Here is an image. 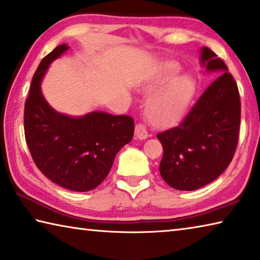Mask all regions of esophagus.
I'll use <instances>...</instances> for the list:
<instances>
[{"label":"esophagus","mask_w":260,"mask_h":260,"mask_svg":"<svg viewBox=\"0 0 260 260\" xmlns=\"http://www.w3.org/2000/svg\"><path fill=\"white\" fill-rule=\"evenodd\" d=\"M135 137L140 140H143V139H147L149 137V134H148L146 126L143 125L141 122H138L137 125H135Z\"/></svg>","instance_id":"1"}]
</instances>
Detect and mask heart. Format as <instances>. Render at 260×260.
Returning a JSON list of instances; mask_svg holds the SVG:
<instances>
[{
  "label": "heart",
  "instance_id": "obj_1",
  "mask_svg": "<svg viewBox=\"0 0 260 260\" xmlns=\"http://www.w3.org/2000/svg\"><path fill=\"white\" fill-rule=\"evenodd\" d=\"M179 69V66L176 62H168L159 69L152 81L147 85L146 90L151 92L169 82L148 103L147 114L150 121L156 126L166 127L174 125L182 118L192 100L194 82L191 77L180 75L172 80Z\"/></svg>",
  "mask_w": 260,
  "mask_h": 260
}]
</instances>
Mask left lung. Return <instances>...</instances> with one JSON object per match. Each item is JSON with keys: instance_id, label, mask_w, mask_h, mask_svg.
<instances>
[{"instance_id": "8db88e82", "label": "left lung", "mask_w": 260, "mask_h": 260, "mask_svg": "<svg viewBox=\"0 0 260 260\" xmlns=\"http://www.w3.org/2000/svg\"><path fill=\"white\" fill-rule=\"evenodd\" d=\"M201 63L221 74L205 90L178 126L157 134L163 157L159 174L169 186L194 191L216 179L232 162L241 125L237 83L223 60L201 49Z\"/></svg>"}]
</instances>
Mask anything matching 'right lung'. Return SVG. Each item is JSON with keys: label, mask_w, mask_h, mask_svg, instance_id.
Listing matches in <instances>:
<instances>
[{"label": "right lung", "mask_w": 260, "mask_h": 260, "mask_svg": "<svg viewBox=\"0 0 260 260\" xmlns=\"http://www.w3.org/2000/svg\"><path fill=\"white\" fill-rule=\"evenodd\" d=\"M68 49L55 47L32 77L24 108V133L37 168L64 188L86 192L97 187L112 168L115 155L132 141L129 115L91 112L80 118L57 113L41 94L40 82L53 60Z\"/></svg>", "instance_id": "obj_1"}]
</instances>
